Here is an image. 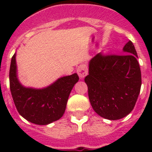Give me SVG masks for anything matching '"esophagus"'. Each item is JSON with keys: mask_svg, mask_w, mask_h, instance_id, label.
<instances>
[{"mask_svg": "<svg viewBox=\"0 0 152 152\" xmlns=\"http://www.w3.org/2000/svg\"><path fill=\"white\" fill-rule=\"evenodd\" d=\"M77 72L80 78H84L88 75V67L84 64H80L77 69Z\"/></svg>", "mask_w": 152, "mask_h": 152, "instance_id": "esophagus-1", "label": "esophagus"}]
</instances>
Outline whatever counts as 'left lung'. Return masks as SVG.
<instances>
[{
  "label": "left lung",
  "instance_id": "left-lung-1",
  "mask_svg": "<svg viewBox=\"0 0 152 152\" xmlns=\"http://www.w3.org/2000/svg\"><path fill=\"white\" fill-rule=\"evenodd\" d=\"M124 55L97 54L89 61L84 78L94 110L101 117L116 120L133 110L140 93L142 75L133 43L123 47Z\"/></svg>",
  "mask_w": 152,
  "mask_h": 152
}]
</instances>
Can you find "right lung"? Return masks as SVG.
<instances>
[{"instance_id":"right-lung-1","label":"right lung","mask_w":152,"mask_h":152,"mask_svg":"<svg viewBox=\"0 0 152 152\" xmlns=\"http://www.w3.org/2000/svg\"><path fill=\"white\" fill-rule=\"evenodd\" d=\"M10 89L17 111L27 121L36 125H48L63 116L70 93L78 81L77 73L56 80L46 88H26L17 77L16 53L11 58Z\"/></svg>"}]
</instances>
